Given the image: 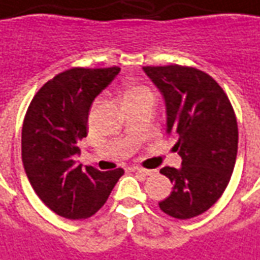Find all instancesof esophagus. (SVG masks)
<instances>
[{"mask_svg":"<svg viewBox=\"0 0 260 260\" xmlns=\"http://www.w3.org/2000/svg\"><path fill=\"white\" fill-rule=\"evenodd\" d=\"M132 170H133L134 173H139V174L141 175H153L157 173L155 170H146V168H141V167H133Z\"/></svg>","mask_w":260,"mask_h":260,"instance_id":"esophagus-1","label":"esophagus"}]
</instances>
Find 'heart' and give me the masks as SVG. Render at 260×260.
Returning a JSON list of instances; mask_svg holds the SVG:
<instances>
[{"label":"heart","mask_w":260,"mask_h":260,"mask_svg":"<svg viewBox=\"0 0 260 260\" xmlns=\"http://www.w3.org/2000/svg\"><path fill=\"white\" fill-rule=\"evenodd\" d=\"M143 94H151L150 90L144 86H133L130 89H127L124 92V99H130V98H137V96H143Z\"/></svg>","instance_id":"b5f03b06"}]
</instances>
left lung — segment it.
I'll return each mask as SVG.
<instances>
[{"label":"left lung","mask_w":260,"mask_h":260,"mask_svg":"<svg viewBox=\"0 0 260 260\" xmlns=\"http://www.w3.org/2000/svg\"><path fill=\"white\" fill-rule=\"evenodd\" d=\"M166 105V133L177 140L181 167L160 173L173 182V192L158 205L177 219L201 215L223 194L235 167L238 124L222 87L195 68L144 66Z\"/></svg>","instance_id":"8db88e82"}]
</instances>
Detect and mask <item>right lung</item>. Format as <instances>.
<instances>
[{
  "mask_svg": "<svg viewBox=\"0 0 260 260\" xmlns=\"http://www.w3.org/2000/svg\"><path fill=\"white\" fill-rule=\"evenodd\" d=\"M120 68H73L46 82L34 96L22 124V164L34 191L48 208L68 219L94 215L124 174L99 171L75 160L87 134L94 98L119 75Z\"/></svg>",
  "mask_w": 260,
  "mask_h": 260,
  "instance_id": "1",
  "label": "right lung"
}]
</instances>
